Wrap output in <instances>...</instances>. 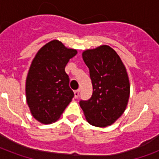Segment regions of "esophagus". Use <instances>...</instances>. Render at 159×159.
<instances>
[{
	"label": "esophagus",
	"instance_id": "1",
	"mask_svg": "<svg viewBox=\"0 0 159 159\" xmlns=\"http://www.w3.org/2000/svg\"><path fill=\"white\" fill-rule=\"evenodd\" d=\"M79 93H80V90H77V91H75L74 92V97L75 98H77V97H79Z\"/></svg>",
	"mask_w": 159,
	"mask_h": 159
}]
</instances>
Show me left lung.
Wrapping results in <instances>:
<instances>
[{"instance_id": "obj_1", "label": "left lung", "mask_w": 159, "mask_h": 159, "mask_svg": "<svg viewBox=\"0 0 159 159\" xmlns=\"http://www.w3.org/2000/svg\"><path fill=\"white\" fill-rule=\"evenodd\" d=\"M82 58L89 68L93 92L89 100L80 101V106L90 125H111L128 104L130 86L125 67L108 45L85 50Z\"/></svg>"}]
</instances>
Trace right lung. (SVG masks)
Returning <instances> with one entry per match:
<instances>
[{
	"instance_id": "obj_1",
	"label": "right lung",
	"mask_w": 159,
	"mask_h": 159,
	"mask_svg": "<svg viewBox=\"0 0 159 159\" xmlns=\"http://www.w3.org/2000/svg\"><path fill=\"white\" fill-rule=\"evenodd\" d=\"M77 50L58 40L46 43L31 62L25 83L26 101L34 118L51 124L59 119L74 93L65 67Z\"/></svg>"
}]
</instances>
